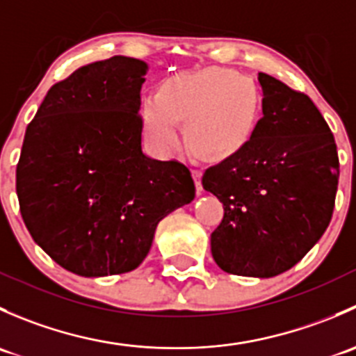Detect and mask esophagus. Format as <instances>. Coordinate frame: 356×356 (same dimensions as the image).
Wrapping results in <instances>:
<instances>
[{
	"instance_id": "obj_1",
	"label": "esophagus",
	"mask_w": 356,
	"mask_h": 356,
	"mask_svg": "<svg viewBox=\"0 0 356 356\" xmlns=\"http://www.w3.org/2000/svg\"><path fill=\"white\" fill-rule=\"evenodd\" d=\"M201 174H203V170H201L200 165H195V167H193V179H195L196 191L198 193L203 191V184H201Z\"/></svg>"
}]
</instances>
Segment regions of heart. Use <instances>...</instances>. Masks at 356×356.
Here are the masks:
<instances>
[{
    "mask_svg": "<svg viewBox=\"0 0 356 356\" xmlns=\"http://www.w3.org/2000/svg\"><path fill=\"white\" fill-rule=\"evenodd\" d=\"M257 86L234 70L204 68L165 82L160 96L145 103V125L161 152L179 141L177 120L186 122L189 146L204 158H225L250 141L257 127Z\"/></svg>",
    "mask_w": 356,
    "mask_h": 356,
    "instance_id": "obj_1",
    "label": "heart"
}]
</instances>
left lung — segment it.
Listing matches in <instances>:
<instances>
[{
  "label": "left lung",
  "instance_id": "1",
  "mask_svg": "<svg viewBox=\"0 0 356 356\" xmlns=\"http://www.w3.org/2000/svg\"><path fill=\"white\" fill-rule=\"evenodd\" d=\"M261 111L250 141L207 168L203 188L224 204L211 254L224 272L274 277L322 238L336 201L339 158L327 122L307 95L258 74Z\"/></svg>",
  "mask_w": 356,
  "mask_h": 356
}]
</instances>
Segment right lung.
<instances>
[{
  "label": "right lung",
  "mask_w": 356,
  "mask_h": 356,
  "mask_svg": "<svg viewBox=\"0 0 356 356\" xmlns=\"http://www.w3.org/2000/svg\"><path fill=\"white\" fill-rule=\"evenodd\" d=\"M146 70L129 56L77 68L51 86L25 131L17 165L24 224L77 275L134 270L158 222L195 198L184 163L141 149Z\"/></svg>",
  "instance_id": "obj_1"
}]
</instances>
